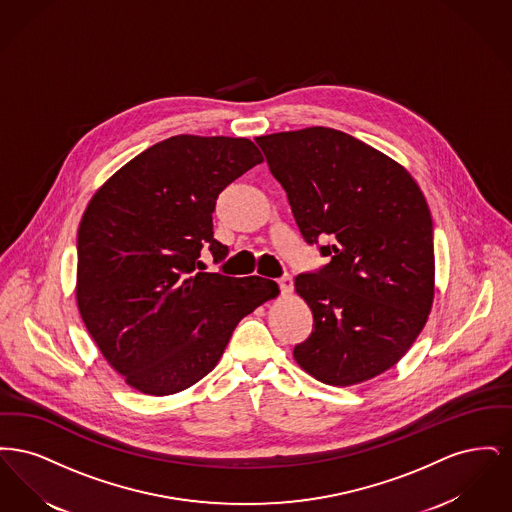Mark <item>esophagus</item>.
Here are the masks:
<instances>
[{
  "mask_svg": "<svg viewBox=\"0 0 512 512\" xmlns=\"http://www.w3.org/2000/svg\"><path fill=\"white\" fill-rule=\"evenodd\" d=\"M278 286H280V292L282 295H288L293 290V278L290 274H284L280 280H278Z\"/></svg>",
  "mask_w": 512,
  "mask_h": 512,
  "instance_id": "34e87169",
  "label": "esophagus"
}]
</instances>
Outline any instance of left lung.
<instances>
[{
    "instance_id": "8db88e82",
    "label": "left lung",
    "mask_w": 512,
    "mask_h": 512,
    "mask_svg": "<svg viewBox=\"0 0 512 512\" xmlns=\"http://www.w3.org/2000/svg\"><path fill=\"white\" fill-rule=\"evenodd\" d=\"M303 240L330 261L295 278L313 332L293 347L305 372L353 386L395 365L434 303V232L413 176L365 142L324 126L259 136Z\"/></svg>"
}]
</instances>
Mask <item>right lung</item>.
Returning a JSON list of instances; mask_svg holds the SVG:
<instances>
[{
  "mask_svg": "<svg viewBox=\"0 0 512 512\" xmlns=\"http://www.w3.org/2000/svg\"><path fill=\"white\" fill-rule=\"evenodd\" d=\"M263 163L247 138L180 134L149 147L90 199L78 228L76 303L124 382L171 395L219 363L238 322L278 284L199 272L228 247L213 238L220 192Z\"/></svg>",
  "mask_w": 512,
  "mask_h": 512,
  "instance_id": "add662e5",
  "label": "right lung"
}]
</instances>
